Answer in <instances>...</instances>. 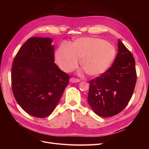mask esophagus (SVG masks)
<instances>
[{"label": "esophagus", "mask_w": 149, "mask_h": 149, "mask_svg": "<svg viewBox=\"0 0 149 149\" xmlns=\"http://www.w3.org/2000/svg\"><path fill=\"white\" fill-rule=\"evenodd\" d=\"M70 81L71 83H78V82H79L80 81V79H77V78H71Z\"/></svg>", "instance_id": "34e87169"}]
</instances>
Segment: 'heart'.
Masks as SVG:
<instances>
[{"mask_svg": "<svg viewBox=\"0 0 149 149\" xmlns=\"http://www.w3.org/2000/svg\"><path fill=\"white\" fill-rule=\"evenodd\" d=\"M116 55L115 47L111 43L96 37L76 39L71 47L60 46L56 52V60L61 68L70 72L80 65L89 76L100 75L108 69Z\"/></svg>", "mask_w": 149, "mask_h": 149, "instance_id": "b5f03b06", "label": "heart"}]
</instances>
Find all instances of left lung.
<instances>
[{
  "instance_id": "8db88e82",
  "label": "left lung",
  "mask_w": 149,
  "mask_h": 149,
  "mask_svg": "<svg viewBox=\"0 0 149 149\" xmlns=\"http://www.w3.org/2000/svg\"><path fill=\"white\" fill-rule=\"evenodd\" d=\"M136 79L134 58L119 39L118 53L113 64L89 81V106L97 115L103 118L119 114L131 99Z\"/></svg>"
}]
</instances>
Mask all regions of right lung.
Returning a JSON list of instances; mask_svg holds the SVG:
<instances>
[{"mask_svg": "<svg viewBox=\"0 0 149 149\" xmlns=\"http://www.w3.org/2000/svg\"><path fill=\"white\" fill-rule=\"evenodd\" d=\"M50 38L31 37L13 60L11 81L13 96L26 113L44 118L55 109L70 76L55 63Z\"/></svg>", "mask_w": 149, "mask_h": 149, "instance_id": "add662e5", "label": "right lung"}]
</instances>
